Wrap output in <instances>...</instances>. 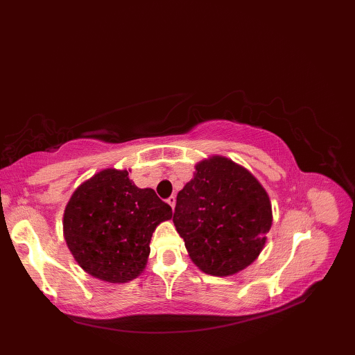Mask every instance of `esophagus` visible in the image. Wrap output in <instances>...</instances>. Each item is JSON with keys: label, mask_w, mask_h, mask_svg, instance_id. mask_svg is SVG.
<instances>
[{"label": "esophagus", "mask_w": 355, "mask_h": 355, "mask_svg": "<svg viewBox=\"0 0 355 355\" xmlns=\"http://www.w3.org/2000/svg\"><path fill=\"white\" fill-rule=\"evenodd\" d=\"M166 202H168V204H170V206H171V209L174 210V207H175V202H177V198H175V196H171L170 198H168V200H166Z\"/></svg>", "instance_id": "1"}]
</instances>
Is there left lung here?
<instances>
[{
  "label": "left lung",
  "mask_w": 355,
  "mask_h": 355,
  "mask_svg": "<svg viewBox=\"0 0 355 355\" xmlns=\"http://www.w3.org/2000/svg\"><path fill=\"white\" fill-rule=\"evenodd\" d=\"M272 204L245 166L213 155L196 164L177 196L174 226L193 263L211 276H232L252 265L272 227Z\"/></svg>",
  "instance_id": "1"
}]
</instances>
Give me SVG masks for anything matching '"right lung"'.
<instances>
[{
    "mask_svg": "<svg viewBox=\"0 0 355 355\" xmlns=\"http://www.w3.org/2000/svg\"><path fill=\"white\" fill-rule=\"evenodd\" d=\"M130 171V170H129ZM128 170L105 168L73 191L63 214V236L78 265L109 284L138 277L149 241L173 210L153 189H139Z\"/></svg>",
    "mask_w": 355,
    "mask_h": 355,
    "instance_id": "obj_1",
    "label": "right lung"
}]
</instances>
